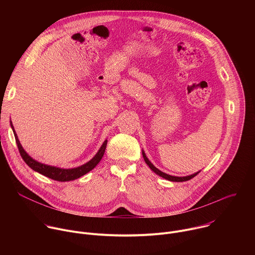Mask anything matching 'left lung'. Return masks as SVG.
Listing matches in <instances>:
<instances>
[{
  "label": "left lung",
  "mask_w": 255,
  "mask_h": 255,
  "mask_svg": "<svg viewBox=\"0 0 255 255\" xmlns=\"http://www.w3.org/2000/svg\"><path fill=\"white\" fill-rule=\"evenodd\" d=\"M142 155H143V158H144V161L146 162V164L150 167V169L152 170V171H154L156 174H158L159 176H161V177H163V178H165V179H167V180H170V181H186V180H190L191 178H193L194 176H196L200 171H197V172H195V173H193V174H190V175H186V176H174V175H170V174H167V173H165V172H162L161 170H159L158 168H156L151 162H150V160L147 158V156H146V154H145V152H144V150H142Z\"/></svg>",
  "instance_id": "8db88e82"
}]
</instances>
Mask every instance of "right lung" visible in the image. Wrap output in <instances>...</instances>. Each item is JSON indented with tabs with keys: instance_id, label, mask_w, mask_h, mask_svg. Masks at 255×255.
Here are the masks:
<instances>
[{
	"instance_id": "1",
	"label": "right lung",
	"mask_w": 255,
	"mask_h": 255,
	"mask_svg": "<svg viewBox=\"0 0 255 255\" xmlns=\"http://www.w3.org/2000/svg\"><path fill=\"white\" fill-rule=\"evenodd\" d=\"M10 125L11 128L14 132V136L16 139V143H17V146L19 149V152L23 158V160L26 162V164L31 167L33 170L37 171L39 173H41L44 176H47L51 179L57 180V181H68V180H75L83 175H85L86 173H88L89 171H91L92 169H94L96 167V165L100 162V160L102 159L105 150H106V146H107V142L108 140L106 139L102 146L100 147V149L98 150V152L96 153V155L87 163L75 167V168H60V167H56V166H52V165H48V164H44L41 163L37 160H35L34 158H32L22 147V145L18 139V136L16 134V131L14 129V126L12 124V121H10Z\"/></svg>"
}]
</instances>
